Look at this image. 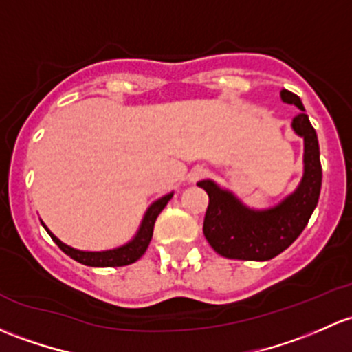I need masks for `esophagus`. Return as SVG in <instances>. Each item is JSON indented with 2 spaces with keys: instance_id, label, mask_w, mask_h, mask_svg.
I'll list each match as a JSON object with an SVG mask.
<instances>
[{
  "instance_id": "1",
  "label": "esophagus",
  "mask_w": 352,
  "mask_h": 352,
  "mask_svg": "<svg viewBox=\"0 0 352 352\" xmlns=\"http://www.w3.org/2000/svg\"><path fill=\"white\" fill-rule=\"evenodd\" d=\"M206 175H207V170L204 166H194V168L190 170V173H188V180H190V182H197V180L204 179Z\"/></svg>"
}]
</instances>
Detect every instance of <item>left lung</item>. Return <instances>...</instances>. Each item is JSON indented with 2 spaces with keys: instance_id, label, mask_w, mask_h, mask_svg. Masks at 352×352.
<instances>
[{
  "instance_id": "obj_1",
  "label": "left lung",
  "mask_w": 352,
  "mask_h": 352,
  "mask_svg": "<svg viewBox=\"0 0 352 352\" xmlns=\"http://www.w3.org/2000/svg\"><path fill=\"white\" fill-rule=\"evenodd\" d=\"M280 96L283 102L300 109L292 121L294 131L303 138V177L297 190L272 209L254 210L212 180L197 184L209 195L204 217L206 239L216 253L231 260L266 261L275 258L302 234L319 202L322 166L317 133L300 98L287 89Z\"/></svg>"
}]
</instances>
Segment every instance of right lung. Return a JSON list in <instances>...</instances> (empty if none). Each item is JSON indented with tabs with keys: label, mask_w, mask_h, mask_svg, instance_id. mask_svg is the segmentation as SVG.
Returning a JSON list of instances; mask_svg holds the SVG:
<instances>
[{
	"label": "right lung",
	"mask_w": 352,
	"mask_h": 352,
	"mask_svg": "<svg viewBox=\"0 0 352 352\" xmlns=\"http://www.w3.org/2000/svg\"><path fill=\"white\" fill-rule=\"evenodd\" d=\"M173 197V192L164 195L158 201H155L153 204L148 207L145 217H143L142 226H140L138 232H136L135 238L131 241L124 244V246L116 248V250H108V251H80L76 250V248H70L65 243H62L57 236H54L47 229V226L43 224V228L47 229V232L50 234V238L54 239V243L64 251L65 254H69L72 260L79 261V263L87 265V266H101V268H106V266H126L138 261L140 258L145 254L148 244L151 241V236H153V226L155 221H157L158 214L164 210V207L168 204L170 199Z\"/></svg>",
	"instance_id": "add662e5"
}]
</instances>
